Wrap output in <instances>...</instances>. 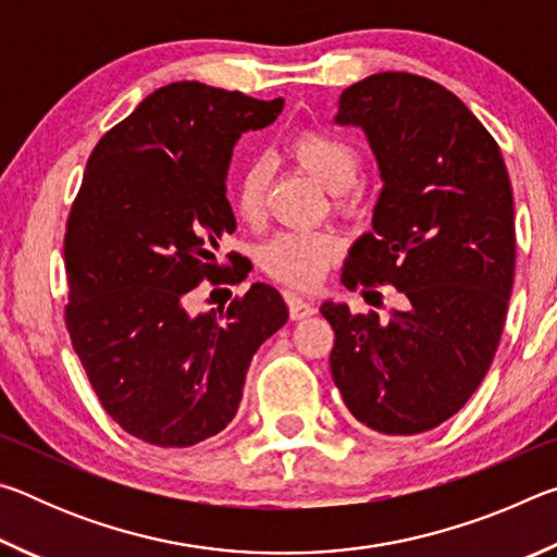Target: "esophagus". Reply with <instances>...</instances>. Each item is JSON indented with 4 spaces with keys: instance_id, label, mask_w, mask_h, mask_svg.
Returning a JSON list of instances; mask_svg holds the SVG:
<instances>
[{
    "instance_id": "esophagus-1",
    "label": "esophagus",
    "mask_w": 557,
    "mask_h": 557,
    "mask_svg": "<svg viewBox=\"0 0 557 557\" xmlns=\"http://www.w3.org/2000/svg\"><path fill=\"white\" fill-rule=\"evenodd\" d=\"M287 307H289V317L299 322V319H307L317 312V305L312 299L299 297V295H287Z\"/></svg>"
}]
</instances>
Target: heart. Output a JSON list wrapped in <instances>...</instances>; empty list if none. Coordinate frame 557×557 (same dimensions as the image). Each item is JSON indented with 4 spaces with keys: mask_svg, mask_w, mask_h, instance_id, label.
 <instances>
[{
    "mask_svg": "<svg viewBox=\"0 0 557 557\" xmlns=\"http://www.w3.org/2000/svg\"><path fill=\"white\" fill-rule=\"evenodd\" d=\"M289 154L295 162L312 174L326 191L336 196V209L356 213L358 194L354 184L361 176V154L346 139L332 132L307 129L292 137ZM268 159H250L240 169L233 191V209L245 223H256L265 203L270 184ZM338 258V240L332 233H277L260 250V265L270 277L289 287H314Z\"/></svg>",
    "mask_w": 557,
    "mask_h": 557,
    "instance_id": "b5f03b06",
    "label": "heart"
}]
</instances>
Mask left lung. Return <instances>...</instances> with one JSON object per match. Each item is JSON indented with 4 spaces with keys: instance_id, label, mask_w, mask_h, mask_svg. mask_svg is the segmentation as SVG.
<instances>
[{
    "instance_id": "obj_1",
    "label": "left lung",
    "mask_w": 557,
    "mask_h": 557,
    "mask_svg": "<svg viewBox=\"0 0 557 557\" xmlns=\"http://www.w3.org/2000/svg\"><path fill=\"white\" fill-rule=\"evenodd\" d=\"M336 122L366 132L383 178L373 231L348 250L342 282L393 285L403 309L381 322L324 301L329 363L358 422L420 435L465 408L494 361L516 270L511 182L488 129L422 75L354 83Z\"/></svg>"
}]
</instances>
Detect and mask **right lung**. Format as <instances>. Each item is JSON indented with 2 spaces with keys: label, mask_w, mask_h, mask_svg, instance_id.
Listing matches in <instances>:
<instances>
[{
  "label": "right lung",
  "mask_w": 557,
  "mask_h": 557,
  "mask_svg": "<svg viewBox=\"0 0 557 557\" xmlns=\"http://www.w3.org/2000/svg\"><path fill=\"white\" fill-rule=\"evenodd\" d=\"M282 106L172 83L88 159L65 223V326L102 408L149 445L219 435L238 412L252 356L287 322L285 299L262 282L225 309L188 312L203 280L238 277L219 260L235 231L225 176L243 132L268 127Z\"/></svg>",
  "instance_id": "right-lung-1"
}]
</instances>
